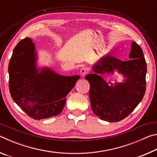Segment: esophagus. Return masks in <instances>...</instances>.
<instances>
[{
    "label": "esophagus",
    "instance_id": "1",
    "mask_svg": "<svg viewBox=\"0 0 157 157\" xmlns=\"http://www.w3.org/2000/svg\"><path fill=\"white\" fill-rule=\"evenodd\" d=\"M89 73V69L86 67H82L80 69V74L82 77H84L86 74Z\"/></svg>",
    "mask_w": 157,
    "mask_h": 157
}]
</instances>
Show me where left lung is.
Segmentation results:
<instances>
[{
	"label": "left lung",
	"instance_id": "1",
	"mask_svg": "<svg viewBox=\"0 0 157 157\" xmlns=\"http://www.w3.org/2000/svg\"><path fill=\"white\" fill-rule=\"evenodd\" d=\"M126 62L110 55L102 57L93 66L94 74H89L85 79L90 84L89 98L94 113L101 120L118 122L131 113L144 96L146 90V63L143 50L133 41ZM116 70L123 74L124 82L107 83L99 75L113 73Z\"/></svg>",
	"mask_w": 157,
	"mask_h": 157
}]
</instances>
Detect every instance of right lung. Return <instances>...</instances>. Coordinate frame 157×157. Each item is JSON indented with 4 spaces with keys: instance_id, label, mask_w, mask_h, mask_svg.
<instances>
[{
    "instance_id": "1",
    "label": "right lung",
    "mask_w": 157,
    "mask_h": 157,
    "mask_svg": "<svg viewBox=\"0 0 157 157\" xmlns=\"http://www.w3.org/2000/svg\"><path fill=\"white\" fill-rule=\"evenodd\" d=\"M32 41L26 37L13 50L8 66L9 89L21 109L34 120H41L62 112L66 96L79 76H63L48 68H37L35 47Z\"/></svg>"
}]
</instances>
